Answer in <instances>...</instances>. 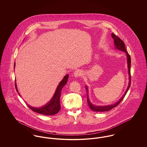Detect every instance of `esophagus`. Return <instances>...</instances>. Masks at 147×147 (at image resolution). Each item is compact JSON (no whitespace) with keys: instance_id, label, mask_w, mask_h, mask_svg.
I'll list each match as a JSON object with an SVG mask.
<instances>
[{"instance_id":"esophagus-1","label":"esophagus","mask_w":147,"mask_h":147,"mask_svg":"<svg viewBox=\"0 0 147 147\" xmlns=\"http://www.w3.org/2000/svg\"><path fill=\"white\" fill-rule=\"evenodd\" d=\"M82 72L80 70H76L74 73V76L76 78H78L82 76Z\"/></svg>"}]
</instances>
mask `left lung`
I'll return each instance as SVG.
<instances>
[{"instance_id":"8db88e82","label":"left lung","mask_w":147,"mask_h":147,"mask_svg":"<svg viewBox=\"0 0 147 147\" xmlns=\"http://www.w3.org/2000/svg\"><path fill=\"white\" fill-rule=\"evenodd\" d=\"M111 36H112V38L114 40V44H115V49H118V50L123 51V52L126 53V56H127V65H128V76H129V83H128L127 88L126 89L125 94H123V95L122 96V98H121L118 101H117L114 104L105 105V106H96V105H93L90 102V101L89 100V96H88V88L87 86H85V89H86V90L87 92V102H88V104L89 105V106L90 107V109L92 110V111H96V112L107 111H109V110H111L113 108L115 107L116 106H117L122 101V100L123 99V98L125 96L127 91L128 90V89H129V87L131 86V57H130L128 53V52L126 51V48H125V45L123 41L122 40H121L119 37H117V36H116L113 33L111 34Z\"/></svg>"}]
</instances>
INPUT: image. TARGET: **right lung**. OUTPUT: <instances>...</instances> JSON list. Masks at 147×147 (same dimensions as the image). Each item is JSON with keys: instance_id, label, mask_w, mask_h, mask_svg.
I'll return each mask as SVG.
<instances>
[{"instance_id": "1", "label": "right lung", "mask_w": 147, "mask_h": 147, "mask_svg": "<svg viewBox=\"0 0 147 147\" xmlns=\"http://www.w3.org/2000/svg\"><path fill=\"white\" fill-rule=\"evenodd\" d=\"M15 63H14V69H15ZM68 77H69L68 74H67L64 77L63 79L60 82V83L57 86V88L56 89L54 95L53 96V97L51 99L49 102H47L46 105L40 107H32L27 104L28 107L33 111L42 114L43 115H53L57 113L61 109L60 97L61 95V91L63 86L67 84ZM15 82V84L16 90L18 92L19 96H20V95L19 93V91L18 90L16 80Z\"/></svg>"}]
</instances>
